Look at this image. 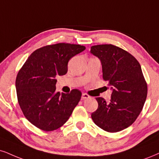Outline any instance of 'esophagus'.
<instances>
[{"label":"esophagus","instance_id":"obj_1","mask_svg":"<svg viewBox=\"0 0 159 159\" xmlns=\"http://www.w3.org/2000/svg\"><path fill=\"white\" fill-rule=\"evenodd\" d=\"M90 97V96L87 93H83L82 94V99H89Z\"/></svg>","mask_w":159,"mask_h":159}]
</instances>
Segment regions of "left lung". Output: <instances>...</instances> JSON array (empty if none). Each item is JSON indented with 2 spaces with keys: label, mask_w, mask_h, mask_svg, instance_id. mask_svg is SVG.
I'll return each instance as SVG.
<instances>
[{
  "label": "left lung",
  "mask_w": 159,
  "mask_h": 159,
  "mask_svg": "<svg viewBox=\"0 0 159 159\" xmlns=\"http://www.w3.org/2000/svg\"><path fill=\"white\" fill-rule=\"evenodd\" d=\"M91 53L100 60L103 79L112 90L109 102L96 98L98 108L91 118L102 130L119 132L136 121L145 102L148 85L141 66L132 54L111 44L91 46Z\"/></svg>",
  "instance_id": "8db88e82"
}]
</instances>
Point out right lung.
<instances>
[{"instance_id": "1", "label": "right lung", "mask_w": 159, "mask_h": 159, "mask_svg": "<svg viewBox=\"0 0 159 159\" xmlns=\"http://www.w3.org/2000/svg\"><path fill=\"white\" fill-rule=\"evenodd\" d=\"M85 47L76 44L57 43L35 50L17 75L15 86L20 107L28 120L44 131L62 126L81 99L82 93L56 92L57 75H65L68 62Z\"/></svg>"}]
</instances>
